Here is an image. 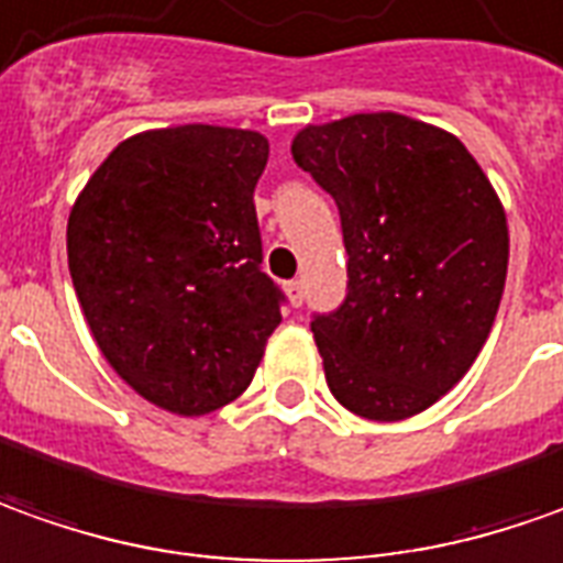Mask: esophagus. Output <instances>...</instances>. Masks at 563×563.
I'll list each match as a JSON object with an SVG mask.
<instances>
[{"mask_svg": "<svg viewBox=\"0 0 563 563\" xmlns=\"http://www.w3.org/2000/svg\"><path fill=\"white\" fill-rule=\"evenodd\" d=\"M286 296H289V301H292V308H298V305L305 301V283L301 280L286 283Z\"/></svg>", "mask_w": 563, "mask_h": 563, "instance_id": "34e87169", "label": "esophagus"}]
</instances>
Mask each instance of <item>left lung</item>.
I'll list each match as a JSON object with an SVG mask.
<instances>
[{"mask_svg": "<svg viewBox=\"0 0 563 563\" xmlns=\"http://www.w3.org/2000/svg\"><path fill=\"white\" fill-rule=\"evenodd\" d=\"M292 159L335 200L345 236V301L311 320L327 385L363 419H410L490 335L508 271L503 202L456 135L400 113L308 125Z\"/></svg>", "mask_w": 563, "mask_h": 563, "instance_id": "1", "label": "left lung"}]
</instances>
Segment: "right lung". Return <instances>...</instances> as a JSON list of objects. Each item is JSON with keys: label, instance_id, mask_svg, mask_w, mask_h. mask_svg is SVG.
Instances as JSON below:
<instances>
[{"label": "right lung", "instance_id": "right-lung-1", "mask_svg": "<svg viewBox=\"0 0 563 563\" xmlns=\"http://www.w3.org/2000/svg\"><path fill=\"white\" fill-rule=\"evenodd\" d=\"M267 137L175 125L122 141L67 221L76 298L107 363L178 416L250 388L283 292L262 271L255 185Z\"/></svg>", "mask_w": 563, "mask_h": 563}]
</instances>
